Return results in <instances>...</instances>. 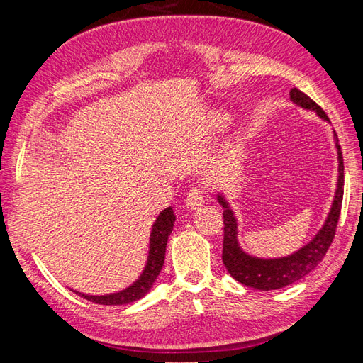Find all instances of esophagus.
Segmentation results:
<instances>
[{"label": "esophagus", "mask_w": 363, "mask_h": 363, "mask_svg": "<svg viewBox=\"0 0 363 363\" xmlns=\"http://www.w3.org/2000/svg\"><path fill=\"white\" fill-rule=\"evenodd\" d=\"M203 204H204V196H203L201 189L194 188L192 191H189L188 199H186V206H188V208L195 211V208H199Z\"/></svg>", "instance_id": "34e87169"}]
</instances>
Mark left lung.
Returning <instances> with one entry per match:
<instances>
[{
    "mask_svg": "<svg viewBox=\"0 0 363 363\" xmlns=\"http://www.w3.org/2000/svg\"><path fill=\"white\" fill-rule=\"evenodd\" d=\"M291 101L301 107L304 111L315 112L325 123L330 124V119L327 118L323 108L318 106L309 96L301 91L294 89L291 91ZM333 139L337 155V182L335 199L332 203L330 211L325 218L323 227L318 230V233L300 250L294 251L292 255L283 257H257L248 255L247 251L240 247L238 240V219L235 216L233 208L230 207L224 192L216 194L218 203L224 208V250H223V262L235 280L245 284V286L255 288L259 291H274L280 289L289 284L298 281L311 271H313L318 263H320L328 247L332 245L335 238L337 219L340 215V206H342V195H344V159L342 151H340L339 139L336 131L333 130Z\"/></svg>",
    "mask_w": 363,
    "mask_h": 363,
    "instance_id": "1",
    "label": "left lung"
}]
</instances>
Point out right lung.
<instances>
[{
    "instance_id": "right-lung-1",
    "label": "right lung",
    "mask_w": 363,
    "mask_h": 363,
    "mask_svg": "<svg viewBox=\"0 0 363 363\" xmlns=\"http://www.w3.org/2000/svg\"><path fill=\"white\" fill-rule=\"evenodd\" d=\"M174 223H175V215H174L172 207H167L164 211L159 213L151 228L147 263L144 269H142L140 276L138 277V280L131 283L130 286L124 288L123 291L106 294V295H89V294L79 292L74 289L71 291L75 292L77 295H80L82 298H86L96 304H104V306H123V304L140 300L142 296H145L150 292V289L152 288V284H155L156 279L159 277V274L163 268L164 252H167L168 238L174 228Z\"/></svg>"
}]
</instances>
